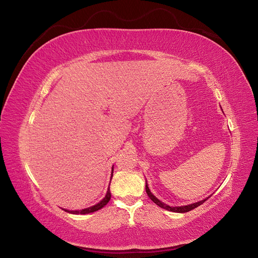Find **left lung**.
Returning <instances> with one entry per match:
<instances>
[{
  "instance_id": "1",
  "label": "left lung",
  "mask_w": 258,
  "mask_h": 258,
  "mask_svg": "<svg viewBox=\"0 0 258 258\" xmlns=\"http://www.w3.org/2000/svg\"><path fill=\"white\" fill-rule=\"evenodd\" d=\"M145 189H146V193H147V195H149L150 199H151L153 202H154L156 205H158L160 207L164 208V210H167V211H171V212H175V213H186V212H189V211H191V210H194V208L199 207V206H200V205H202L203 203H204L206 200L210 199V197H207V199L203 200V201H201V202H197V203H194V204L186 205V206L171 207V206H168V205H166V204H164V203H162L160 200H157L156 197L151 193V190H150V188H149V186H147V183H146V185H145Z\"/></svg>"
}]
</instances>
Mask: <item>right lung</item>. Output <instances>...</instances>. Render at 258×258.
<instances>
[{
    "label": "right lung",
    "mask_w": 258,
    "mask_h": 258,
    "mask_svg": "<svg viewBox=\"0 0 258 258\" xmlns=\"http://www.w3.org/2000/svg\"><path fill=\"white\" fill-rule=\"evenodd\" d=\"M112 176H113V169H112ZM109 200H111V193H109V187H108L105 197H104V199L100 203H98V204L92 206V207H89V208H85V210H82V211H69V212L72 213V214H89V213L96 212L98 210H101L102 207L105 206L107 203L109 202ZM65 212H68V211L65 210Z\"/></svg>",
    "instance_id": "1"
}]
</instances>
